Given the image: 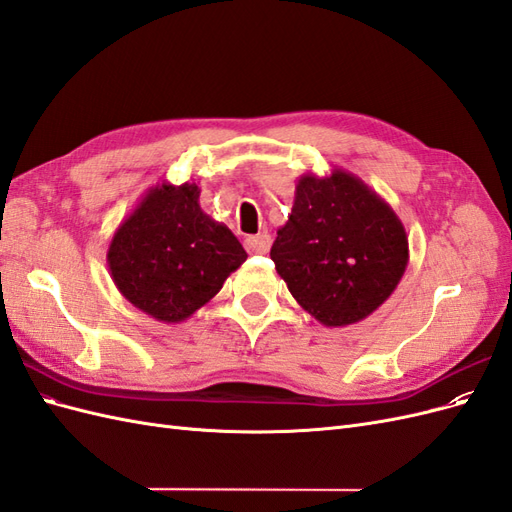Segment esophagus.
Here are the masks:
<instances>
[{"label": "esophagus", "mask_w": 512, "mask_h": 512, "mask_svg": "<svg viewBox=\"0 0 512 512\" xmlns=\"http://www.w3.org/2000/svg\"><path fill=\"white\" fill-rule=\"evenodd\" d=\"M245 247H247V252H250V254H267L269 247H271V237L267 235V232H260V235L247 237Z\"/></svg>", "instance_id": "esophagus-1"}]
</instances>
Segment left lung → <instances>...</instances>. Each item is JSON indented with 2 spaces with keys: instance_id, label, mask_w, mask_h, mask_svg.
Wrapping results in <instances>:
<instances>
[{
  "instance_id": "left-lung-1",
  "label": "left lung",
  "mask_w": 512,
  "mask_h": 512,
  "mask_svg": "<svg viewBox=\"0 0 512 512\" xmlns=\"http://www.w3.org/2000/svg\"><path fill=\"white\" fill-rule=\"evenodd\" d=\"M277 275L324 327L361 322L391 297L410 260L393 207L344 168L305 173L271 247Z\"/></svg>"
}]
</instances>
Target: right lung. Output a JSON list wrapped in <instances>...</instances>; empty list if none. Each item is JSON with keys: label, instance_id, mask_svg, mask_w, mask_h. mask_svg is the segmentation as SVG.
<instances>
[{"label": "right lung", "instance_id": "right-lung-1", "mask_svg": "<svg viewBox=\"0 0 512 512\" xmlns=\"http://www.w3.org/2000/svg\"><path fill=\"white\" fill-rule=\"evenodd\" d=\"M198 198L192 181L153 185L108 243L106 265L121 297L164 324H179L207 305L247 258Z\"/></svg>", "mask_w": 512, "mask_h": 512}]
</instances>
